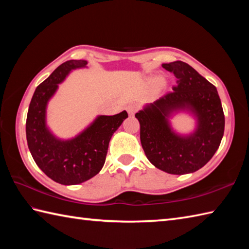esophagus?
I'll return each instance as SVG.
<instances>
[{"mask_svg": "<svg viewBox=\"0 0 249 249\" xmlns=\"http://www.w3.org/2000/svg\"><path fill=\"white\" fill-rule=\"evenodd\" d=\"M126 110H127V112L129 115H134L137 111L139 110V106L136 105V104H130L127 106V108H126Z\"/></svg>", "mask_w": 249, "mask_h": 249, "instance_id": "34e87169", "label": "esophagus"}]
</instances>
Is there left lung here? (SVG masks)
Returning a JSON list of instances; mask_svg holds the SVG:
<instances>
[{
	"label": "left lung",
	"instance_id": "obj_1",
	"mask_svg": "<svg viewBox=\"0 0 249 249\" xmlns=\"http://www.w3.org/2000/svg\"><path fill=\"white\" fill-rule=\"evenodd\" d=\"M162 67L176 76L177 86L136 113L141 144L156 168L170 174L192 173L202 168L219 147L224 110L216 88L187 63L176 61ZM178 108L193 110L198 118L197 130L188 137L174 134L167 124V115Z\"/></svg>",
	"mask_w": 249,
	"mask_h": 249
}]
</instances>
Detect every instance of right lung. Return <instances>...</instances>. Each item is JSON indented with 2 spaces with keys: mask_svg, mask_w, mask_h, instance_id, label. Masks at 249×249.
I'll return each instance as SVG.
<instances>
[{
  "mask_svg": "<svg viewBox=\"0 0 249 249\" xmlns=\"http://www.w3.org/2000/svg\"><path fill=\"white\" fill-rule=\"evenodd\" d=\"M87 61L63 63L36 88L26 116L25 133L29 150L36 165L47 177L63 185H76L102 170L109 141L128 114L100 115L76 138L62 141L46 127V106L71 70L87 65Z\"/></svg>",
  "mask_w": 249,
  "mask_h": 249,
  "instance_id": "1",
  "label": "right lung"
}]
</instances>
